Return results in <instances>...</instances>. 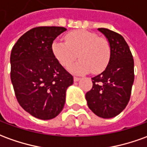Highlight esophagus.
Segmentation results:
<instances>
[{"instance_id": "esophagus-1", "label": "esophagus", "mask_w": 147, "mask_h": 147, "mask_svg": "<svg viewBox=\"0 0 147 147\" xmlns=\"http://www.w3.org/2000/svg\"><path fill=\"white\" fill-rule=\"evenodd\" d=\"M80 80V78H79V77L74 76V81H75V82H78V81Z\"/></svg>"}]
</instances>
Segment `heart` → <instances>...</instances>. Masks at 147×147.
<instances>
[{
    "mask_svg": "<svg viewBox=\"0 0 147 147\" xmlns=\"http://www.w3.org/2000/svg\"><path fill=\"white\" fill-rule=\"evenodd\" d=\"M65 40H55L52 51L63 67L69 66L79 54L80 59L68 68L72 73L85 74L91 70L98 73L107 67L111 58V48L107 40L85 30L72 31L66 35Z\"/></svg>",
    "mask_w": 147,
    "mask_h": 147,
    "instance_id": "1",
    "label": "heart"
}]
</instances>
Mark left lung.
Segmentation results:
<instances>
[{"instance_id":"obj_1","label":"left lung","mask_w":147,"mask_h":147,"mask_svg":"<svg viewBox=\"0 0 147 147\" xmlns=\"http://www.w3.org/2000/svg\"><path fill=\"white\" fill-rule=\"evenodd\" d=\"M107 39L111 58L102 73L91 78L86 93L88 107L98 117L110 119L122 112L130 100L134 83V59L124 38L107 28H98Z\"/></svg>"}]
</instances>
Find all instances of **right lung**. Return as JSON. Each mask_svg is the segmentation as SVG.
<instances>
[{"instance_id":"obj_1","label":"right lung","mask_w":147,"mask_h":147,"mask_svg":"<svg viewBox=\"0 0 147 147\" xmlns=\"http://www.w3.org/2000/svg\"><path fill=\"white\" fill-rule=\"evenodd\" d=\"M67 29L63 27L32 28L13 46L11 56V81L16 99L31 115L52 119L63 110L66 91L73 76L55 58L54 40Z\"/></svg>"}]
</instances>
